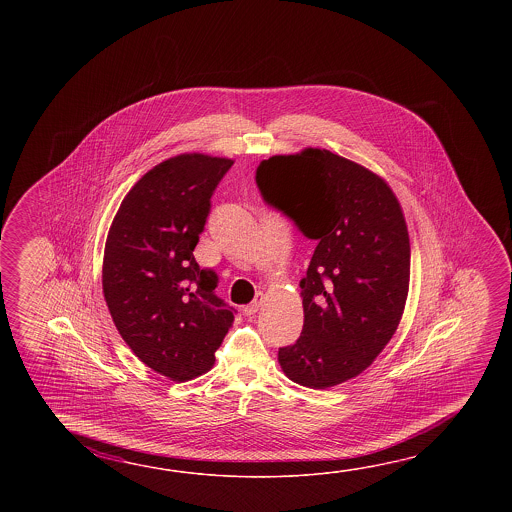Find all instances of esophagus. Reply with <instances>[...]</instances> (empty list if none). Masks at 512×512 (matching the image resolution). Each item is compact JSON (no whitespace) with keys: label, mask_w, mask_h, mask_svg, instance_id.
<instances>
[{"label":"esophagus","mask_w":512,"mask_h":512,"mask_svg":"<svg viewBox=\"0 0 512 512\" xmlns=\"http://www.w3.org/2000/svg\"><path fill=\"white\" fill-rule=\"evenodd\" d=\"M261 302H263V293L256 294V298L252 300L251 304L243 307V313L247 316L256 315L258 309H260Z\"/></svg>","instance_id":"34e87169"}]
</instances>
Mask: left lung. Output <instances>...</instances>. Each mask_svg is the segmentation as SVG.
I'll return each instance as SVG.
<instances>
[{"label":"left lung","mask_w":512,"mask_h":512,"mask_svg":"<svg viewBox=\"0 0 512 512\" xmlns=\"http://www.w3.org/2000/svg\"><path fill=\"white\" fill-rule=\"evenodd\" d=\"M269 207L316 241L300 282L304 329L278 349L291 381L324 390L357 377L390 342L410 282V240L390 186L364 166L309 148L256 168Z\"/></svg>","instance_id":"8db88e82"}]
</instances>
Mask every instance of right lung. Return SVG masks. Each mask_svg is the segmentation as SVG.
<instances>
[{
    "instance_id": "1",
    "label": "right lung",
    "mask_w": 512,
    "mask_h": 512,
    "mask_svg": "<svg viewBox=\"0 0 512 512\" xmlns=\"http://www.w3.org/2000/svg\"><path fill=\"white\" fill-rule=\"evenodd\" d=\"M232 164L201 153L157 164L109 229L102 289L111 318L131 351L172 381L210 370L236 315L216 294L218 274L194 258L210 197Z\"/></svg>"
}]
</instances>
